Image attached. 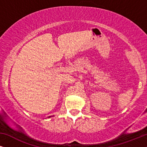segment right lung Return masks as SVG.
Returning <instances> with one entry per match:
<instances>
[{"mask_svg": "<svg viewBox=\"0 0 147 147\" xmlns=\"http://www.w3.org/2000/svg\"><path fill=\"white\" fill-rule=\"evenodd\" d=\"M49 117H50V116H49Z\"/></svg>", "mask_w": 147, "mask_h": 147, "instance_id": "add662e5", "label": "right lung"}]
</instances>
